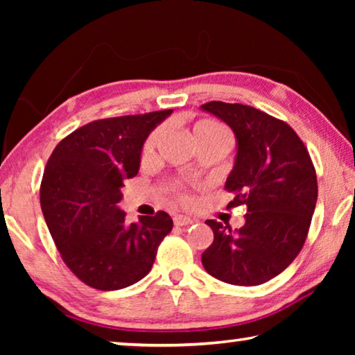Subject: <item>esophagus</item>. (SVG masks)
I'll return each mask as SVG.
<instances>
[{
	"instance_id": "34e87169",
	"label": "esophagus",
	"mask_w": 355,
	"mask_h": 355,
	"mask_svg": "<svg viewBox=\"0 0 355 355\" xmlns=\"http://www.w3.org/2000/svg\"><path fill=\"white\" fill-rule=\"evenodd\" d=\"M191 218H188V216H183V214H175L173 216V225L175 227H184V225H191L192 224Z\"/></svg>"
}]
</instances>
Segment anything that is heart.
I'll return each instance as SVG.
<instances>
[{
	"instance_id": "b5f03b06",
	"label": "heart",
	"mask_w": 355,
	"mask_h": 355,
	"mask_svg": "<svg viewBox=\"0 0 355 355\" xmlns=\"http://www.w3.org/2000/svg\"><path fill=\"white\" fill-rule=\"evenodd\" d=\"M163 136V130L156 128L144 142L142 146V158H150L155 153V148L158 146V142ZM191 137L194 141L196 147H219V148H227L230 146V131H228L224 125L216 122V120L209 119H202L197 120V122L192 125L191 130Z\"/></svg>"
}]
</instances>
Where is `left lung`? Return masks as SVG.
Listing matches in <instances>:
<instances>
[{
  "instance_id": "8db88e82",
  "label": "left lung",
  "mask_w": 355,
  "mask_h": 355,
  "mask_svg": "<svg viewBox=\"0 0 355 355\" xmlns=\"http://www.w3.org/2000/svg\"><path fill=\"white\" fill-rule=\"evenodd\" d=\"M202 110L224 120L236 136L235 167L225 182L233 200L227 208H248L236 232L207 220L214 239L202 264L225 284L261 285L290 266L307 239L318 199L313 161L284 120L224 101H208Z\"/></svg>"
}]
</instances>
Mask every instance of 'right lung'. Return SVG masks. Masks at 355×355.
I'll return each mask as SVG.
<instances>
[{
  "mask_svg": "<svg viewBox=\"0 0 355 355\" xmlns=\"http://www.w3.org/2000/svg\"><path fill=\"white\" fill-rule=\"evenodd\" d=\"M172 110L100 119L65 136L40 183V207L64 263L101 291L146 277L172 230L166 211L127 224L117 203L125 180L139 171L144 141Z\"/></svg>",
  "mask_w": 355,
  "mask_h": 355,
  "instance_id": "right-lung-1",
  "label": "right lung"
}]
</instances>
